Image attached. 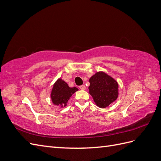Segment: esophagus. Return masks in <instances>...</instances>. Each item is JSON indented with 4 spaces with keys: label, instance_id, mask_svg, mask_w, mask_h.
I'll return each mask as SVG.
<instances>
[{
    "label": "esophagus",
    "instance_id": "obj_1",
    "mask_svg": "<svg viewBox=\"0 0 161 161\" xmlns=\"http://www.w3.org/2000/svg\"><path fill=\"white\" fill-rule=\"evenodd\" d=\"M79 88L81 90H85L86 89V86H85V85H81V86H79Z\"/></svg>",
    "mask_w": 161,
    "mask_h": 161
}]
</instances>
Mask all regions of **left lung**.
Listing matches in <instances>:
<instances>
[{
    "mask_svg": "<svg viewBox=\"0 0 161 161\" xmlns=\"http://www.w3.org/2000/svg\"><path fill=\"white\" fill-rule=\"evenodd\" d=\"M89 93L97 105L105 108L118 96V85L113 78L104 72H97L89 79Z\"/></svg>",
    "mask_w": 161,
    "mask_h": 161,
    "instance_id": "left-lung-1",
    "label": "left lung"
}]
</instances>
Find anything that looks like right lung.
I'll list each match as a JSON object with an SVG mask.
<instances>
[{"label": "right lung", "mask_w": 161, "mask_h": 161, "mask_svg": "<svg viewBox=\"0 0 161 161\" xmlns=\"http://www.w3.org/2000/svg\"><path fill=\"white\" fill-rule=\"evenodd\" d=\"M78 91L76 87L69 86L66 82L62 79H58L53 85L51 93V98L53 104L65 107L68 101L73 93Z\"/></svg>", "instance_id": "right-lung-1"}]
</instances>
